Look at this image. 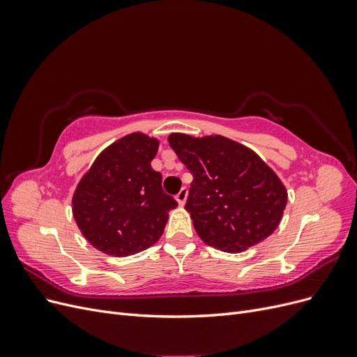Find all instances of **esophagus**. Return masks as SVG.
<instances>
[{
	"label": "esophagus",
	"mask_w": 357,
	"mask_h": 357,
	"mask_svg": "<svg viewBox=\"0 0 357 357\" xmlns=\"http://www.w3.org/2000/svg\"><path fill=\"white\" fill-rule=\"evenodd\" d=\"M186 198H188V189L186 188H181V190L176 195V199L180 205H183L186 202Z\"/></svg>",
	"instance_id": "esophagus-1"
}]
</instances>
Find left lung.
<instances>
[{
  "instance_id": "left-lung-1",
  "label": "left lung",
  "mask_w": 357,
  "mask_h": 357,
  "mask_svg": "<svg viewBox=\"0 0 357 357\" xmlns=\"http://www.w3.org/2000/svg\"><path fill=\"white\" fill-rule=\"evenodd\" d=\"M168 142L193 176L185 208L205 244L240 253L277 229L287 190L252 149L222 135Z\"/></svg>"
}]
</instances>
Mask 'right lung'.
<instances>
[{
	"instance_id": "1",
	"label": "right lung",
	"mask_w": 357,
	"mask_h": 357,
	"mask_svg": "<svg viewBox=\"0 0 357 357\" xmlns=\"http://www.w3.org/2000/svg\"><path fill=\"white\" fill-rule=\"evenodd\" d=\"M159 142L129 134L95 159L73 197V215L83 236L100 252L129 256L159 238L177 201L162 189L160 172L150 167Z\"/></svg>"
}]
</instances>
